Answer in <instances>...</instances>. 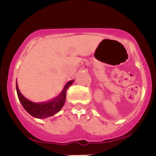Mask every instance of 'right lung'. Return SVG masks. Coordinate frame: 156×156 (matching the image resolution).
Returning <instances> with one entry per match:
<instances>
[{
  "mask_svg": "<svg viewBox=\"0 0 156 156\" xmlns=\"http://www.w3.org/2000/svg\"><path fill=\"white\" fill-rule=\"evenodd\" d=\"M73 83V81L68 82L65 86L64 90L60 94V95H58L56 98H55L54 100L49 102H46V103L37 104L27 100L20 92L18 85H17V82L16 90L20 102L27 112H29L33 117L37 118V119H45V118L49 117V116L54 115L62 108L64 104L65 100H66V90L71 86Z\"/></svg>",
  "mask_w": 156,
  "mask_h": 156,
  "instance_id": "right-lung-1",
  "label": "right lung"
}]
</instances>
